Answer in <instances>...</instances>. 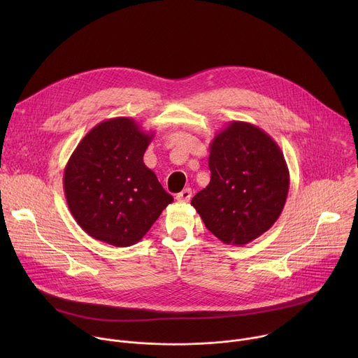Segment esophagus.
<instances>
[{
	"label": "esophagus",
	"instance_id": "1",
	"mask_svg": "<svg viewBox=\"0 0 358 358\" xmlns=\"http://www.w3.org/2000/svg\"><path fill=\"white\" fill-rule=\"evenodd\" d=\"M191 196H192L191 188H185V189H182L181 192H178L176 198H177L178 201H181V202H188V201L191 199Z\"/></svg>",
	"mask_w": 358,
	"mask_h": 358
}]
</instances>
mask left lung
<instances>
[{"instance_id":"1","label":"left lung","mask_w":358,"mask_h":358,"mask_svg":"<svg viewBox=\"0 0 358 358\" xmlns=\"http://www.w3.org/2000/svg\"><path fill=\"white\" fill-rule=\"evenodd\" d=\"M210 184L191 201L220 241L242 246L280 217L289 169L278 143L258 126L231 122L210 145Z\"/></svg>"}]
</instances>
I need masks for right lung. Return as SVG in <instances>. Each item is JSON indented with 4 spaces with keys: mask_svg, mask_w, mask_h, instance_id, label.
<instances>
[{
    "mask_svg": "<svg viewBox=\"0 0 358 358\" xmlns=\"http://www.w3.org/2000/svg\"><path fill=\"white\" fill-rule=\"evenodd\" d=\"M155 133L130 117L96 124L65 167L71 214L92 238L124 248L137 243L174 201L143 162Z\"/></svg>",
    "mask_w": 358,
    "mask_h": 358,
    "instance_id": "1",
    "label": "right lung"
}]
</instances>
